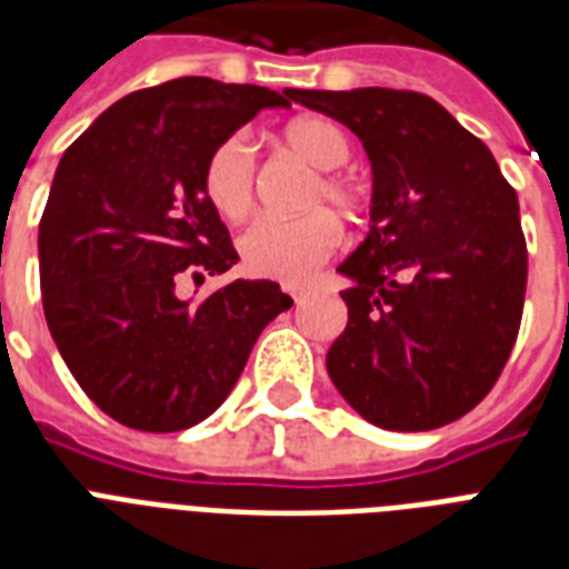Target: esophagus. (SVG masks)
<instances>
[{"label":"esophagus","instance_id":"esophagus-1","mask_svg":"<svg viewBox=\"0 0 569 569\" xmlns=\"http://www.w3.org/2000/svg\"><path fill=\"white\" fill-rule=\"evenodd\" d=\"M289 295H292L295 298V303H301V301H307V295H310V289H307V286H301V289H289Z\"/></svg>","mask_w":569,"mask_h":569}]
</instances>
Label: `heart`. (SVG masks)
I'll return each instance as SVG.
<instances>
[{
    "mask_svg": "<svg viewBox=\"0 0 569 569\" xmlns=\"http://www.w3.org/2000/svg\"><path fill=\"white\" fill-rule=\"evenodd\" d=\"M286 147L312 171H321L310 194V203H330L342 214H357L363 206V194L346 177H333L351 156L348 132L337 120L307 114L292 120L283 129ZM203 194L214 212L239 221L253 203V156L241 136L223 138L212 147L203 164ZM342 227L330 212L316 209L301 218H274L262 214L241 232L239 257L244 271L271 280H298L337 250Z\"/></svg>",
    "mask_w": 569,
    "mask_h": 569,
    "instance_id": "heart-1",
    "label": "heart"
}]
</instances>
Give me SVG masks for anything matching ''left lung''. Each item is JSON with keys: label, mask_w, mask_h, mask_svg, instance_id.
Instances as JSON below:
<instances>
[{"label": "left lung", "mask_w": 569, "mask_h": 569, "mask_svg": "<svg viewBox=\"0 0 569 569\" xmlns=\"http://www.w3.org/2000/svg\"><path fill=\"white\" fill-rule=\"evenodd\" d=\"M283 93L351 129L372 162L369 232L337 268L351 286L328 351L333 387L387 431L455 422L493 389L520 330L517 191L485 141L425 93Z\"/></svg>", "instance_id": "left-lung-1"}]
</instances>
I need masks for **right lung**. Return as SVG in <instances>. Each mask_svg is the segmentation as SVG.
<instances>
[{
    "label": "right lung",
    "mask_w": 569,
    "mask_h": 569,
    "mask_svg": "<svg viewBox=\"0 0 569 569\" xmlns=\"http://www.w3.org/2000/svg\"><path fill=\"white\" fill-rule=\"evenodd\" d=\"M289 106L259 84L182 76L102 111L56 168L38 227L43 316L93 405L136 431L203 422L236 387L268 321L292 307L271 280L206 301L182 274L239 262L203 194V164L257 111Z\"/></svg>",
    "instance_id": "obj_1"
}]
</instances>
